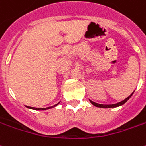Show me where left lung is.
<instances>
[{
	"instance_id": "left-lung-1",
	"label": "left lung",
	"mask_w": 146,
	"mask_h": 146,
	"mask_svg": "<svg viewBox=\"0 0 146 146\" xmlns=\"http://www.w3.org/2000/svg\"><path fill=\"white\" fill-rule=\"evenodd\" d=\"M133 93H134V91H133V93H132V94H130L128 98H125V100H123V101L118 102V103H116V104H112V105H102V104H98V103H96V102H93V101H91V100H90V102H91V104H93L94 106H95L96 107H99V108H115V107L121 106L124 105V104L127 102L129 98H131V96L133 95Z\"/></svg>"
}]
</instances>
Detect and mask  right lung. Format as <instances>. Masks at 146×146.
<instances>
[{"mask_svg":"<svg viewBox=\"0 0 146 146\" xmlns=\"http://www.w3.org/2000/svg\"><path fill=\"white\" fill-rule=\"evenodd\" d=\"M59 103H60V102H58L57 104L54 105V106H52L47 107V108H35V107H30V106H26V107L29 108V109H31V110H49V109H51V108H53V107L56 106Z\"/></svg>","mask_w":146,"mask_h":146,"instance_id":"add662e5","label":"right lung"}]
</instances>
